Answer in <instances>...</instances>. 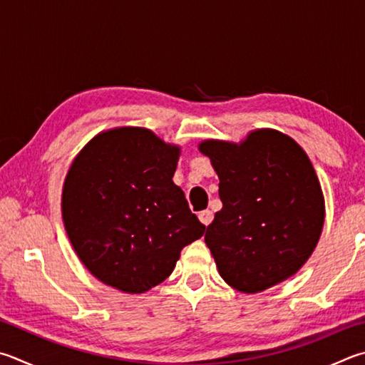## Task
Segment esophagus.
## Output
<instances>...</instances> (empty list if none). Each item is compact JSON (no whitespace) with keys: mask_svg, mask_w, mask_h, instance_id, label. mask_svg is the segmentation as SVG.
I'll return each instance as SVG.
<instances>
[{"mask_svg":"<svg viewBox=\"0 0 365 365\" xmlns=\"http://www.w3.org/2000/svg\"><path fill=\"white\" fill-rule=\"evenodd\" d=\"M197 217H200V220H201V223L202 225H205V227H209L210 225V222H212V218H214V214H212V210H201L200 214H197Z\"/></svg>","mask_w":365,"mask_h":365,"instance_id":"esophagus-1","label":"esophagus"}]
</instances>
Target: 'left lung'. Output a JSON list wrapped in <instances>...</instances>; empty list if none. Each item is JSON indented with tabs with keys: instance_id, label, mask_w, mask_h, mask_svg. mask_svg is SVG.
Returning a JSON list of instances; mask_svg holds the SVG:
<instances>
[{
	"instance_id": "8db88e82",
	"label": "left lung",
	"mask_w": 365,
	"mask_h": 365,
	"mask_svg": "<svg viewBox=\"0 0 365 365\" xmlns=\"http://www.w3.org/2000/svg\"><path fill=\"white\" fill-rule=\"evenodd\" d=\"M220 178L223 204L204 241L231 287L255 294L295 274L319 241L324 197L308 156L292 138L255 130L241 145H200Z\"/></svg>"
}]
</instances>
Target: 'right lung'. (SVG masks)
<instances>
[{"label":"right lung","mask_w":365,"mask_h":365,"mask_svg":"<svg viewBox=\"0 0 365 365\" xmlns=\"http://www.w3.org/2000/svg\"><path fill=\"white\" fill-rule=\"evenodd\" d=\"M177 147L142 128L107 130L86 145L65 178L62 215L92 274L129 294L147 292L204 235L172 182Z\"/></svg>","instance_id":"1"}]
</instances>
